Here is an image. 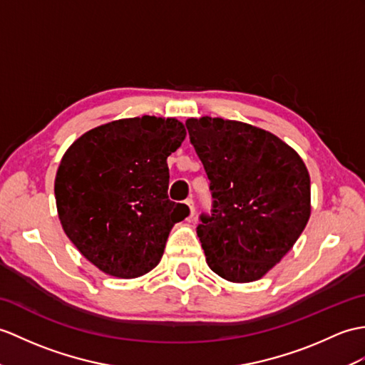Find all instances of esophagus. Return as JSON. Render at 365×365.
Segmentation results:
<instances>
[{
	"mask_svg": "<svg viewBox=\"0 0 365 365\" xmlns=\"http://www.w3.org/2000/svg\"><path fill=\"white\" fill-rule=\"evenodd\" d=\"M185 203H186V207L190 208V217H192L194 216V210H196V208H194V200L190 197V199L185 200Z\"/></svg>",
	"mask_w": 365,
	"mask_h": 365,
	"instance_id": "esophagus-1",
	"label": "esophagus"
}]
</instances>
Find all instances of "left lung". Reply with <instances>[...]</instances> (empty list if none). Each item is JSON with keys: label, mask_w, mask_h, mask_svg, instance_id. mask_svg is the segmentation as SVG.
<instances>
[{"label": "left lung", "mask_w": 365, "mask_h": 365, "mask_svg": "<svg viewBox=\"0 0 365 365\" xmlns=\"http://www.w3.org/2000/svg\"><path fill=\"white\" fill-rule=\"evenodd\" d=\"M190 141L213 197L197 236L210 269L233 283L266 275L304 230L311 182L303 160L274 133L222 118H190Z\"/></svg>", "instance_id": "obj_1"}]
</instances>
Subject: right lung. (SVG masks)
<instances>
[{"mask_svg": "<svg viewBox=\"0 0 365 365\" xmlns=\"http://www.w3.org/2000/svg\"><path fill=\"white\" fill-rule=\"evenodd\" d=\"M185 125L174 118H125L83 133L65 152L54 192L63 232L91 264L137 278L163 257L175 222L190 215L168 197V157Z\"/></svg>", "mask_w": 365, "mask_h": 365, "instance_id": "1", "label": "right lung"}]
</instances>
